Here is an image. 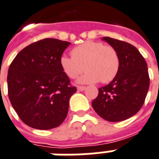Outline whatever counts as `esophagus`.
<instances>
[{
  "label": "esophagus",
  "instance_id": "1",
  "mask_svg": "<svg viewBox=\"0 0 159 159\" xmlns=\"http://www.w3.org/2000/svg\"><path fill=\"white\" fill-rule=\"evenodd\" d=\"M85 89L86 87L84 86H77V90H79V91H83Z\"/></svg>",
  "mask_w": 159,
  "mask_h": 159
}]
</instances>
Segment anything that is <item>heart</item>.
Instances as JSON below:
<instances>
[{
  "mask_svg": "<svg viewBox=\"0 0 159 159\" xmlns=\"http://www.w3.org/2000/svg\"><path fill=\"white\" fill-rule=\"evenodd\" d=\"M120 57L113 47L101 42L87 41L71 50V56H62L61 66L70 78L74 79L85 70L80 83H109L120 70Z\"/></svg>",
  "mask_w": 159,
  "mask_h": 159,
  "instance_id": "1",
  "label": "heart"
}]
</instances>
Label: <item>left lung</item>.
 Returning <instances> with one entry per match:
<instances>
[{
  "label": "left lung",
  "mask_w": 159,
  "mask_h": 159,
  "mask_svg": "<svg viewBox=\"0 0 159 159\" xmlns=\"http://www.w3.org/2000/svg\"><path fill=\"white\" fill-rule=\"evenodd\" d=\"M103 39L117 51L120 65L112 82L98 89L92 106L108 121H122L136 115L144 103L150 84L148 65L132 44L109 37Z\"/></svg>",
  "instance_id": "obj_1"
}]
</instances>
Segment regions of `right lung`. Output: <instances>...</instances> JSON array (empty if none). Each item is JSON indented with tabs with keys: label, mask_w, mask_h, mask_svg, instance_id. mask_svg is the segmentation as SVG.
I'll return each mask as SVG.
<instances>
[{
	"label": "right lung",
	"mask_w": 159,
	"mask_h": 159,
	"mask_svg": "<svg viewBox=\"0 0 159 159\" xmlns=\"http://www.w3.org/2000/svg\"><path fill=\"white\" fill-rule=\"evenodd\" d=\"M70 43L43 39L21 50L8 69V97L21 120L30 127L49 130L67 116L69 99L76 92L61 66Z\"/></svg>",
	"instance_id": "right-lung-1"
}]
</instances>
